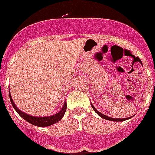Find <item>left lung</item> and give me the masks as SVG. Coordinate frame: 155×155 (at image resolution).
<instances>
[{
    "mask_svg": "<svg viewBox=\"0 0 155 155\" xmlns=\"http://www.w3.org/2000/svg\"><path fill=\"white\" fill-rule=\"evenodd\" d=\"M91 107H92V109H94V111H95L96 114L98 115H100L102 118H104V119H106V120H109V121H113V122H123V121H125V120H127V119H129V118H131V117H126V118H114V117H109V116H106V115L103 114H101V112H99L97 109H95V106L93 105L92 104H91Z\"/></svg>",
    "mask_w": 155,
    "mask_h": 155,
    "instance_id": "left-lung-1",
    "label": "left lung"
}]
</instances>
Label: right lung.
Masks as SVG:
<instances>
[{
  "label": "right lung",
  "mask_w": 155,
  "mask_h": 155,
  "mask_svg": "<svg viewBox=\"0 0 155 155\" xmlns=\"http://www.w3.org/2000/svg\"><path fill=\"white\" fill-rule=\"evenodd\" d=\"M10 102L12 104L14 109H15L16 112L18 113L19 116L21 117H23L24 120H26L27 122H28L29 123H31L32 125H35L37 127H49L51 125H53L54 123H56L57 122H59L60 120L62 119V117H64V115L65 114L66 109H67V104L66 102L64 103L62 109H60L59 112L55 114L54 115H51V116H44V117H36V116H32V115H29L26 113L21 111L20 109H18V108L16 106L14 101L12 100L11 95L10 92Z\"/></svg>",
  "instance_id": "right-lung-1"
}]
</instances>
